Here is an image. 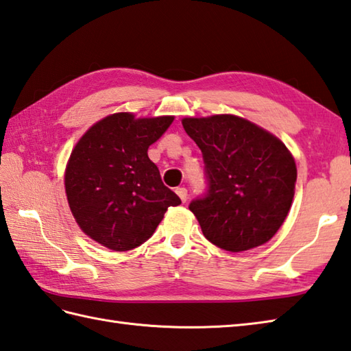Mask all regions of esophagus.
<instances>
[{
	"label": "esophagus",
	"instance_id": "esophagus-1",
	"mask_svg": "<svg viewBox=\"0 0 351 351\" xmlns=\"http://www.w3.org/2000/svg\"><path fill=\"white\" fill-rule=\"evenodd\" d=\"M176 194L180 197V199L183 203H186V199H188V191H186V188H177L176 189Z\"/></svg>",
	"mask_w": 351,
	"mask_h": 351
}]
</instances>
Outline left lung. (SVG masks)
<instances>
[{
    "label": "left lung",
    "mask_w": 351,
    "mask_h": 351,
    "mask_svg": "<svg viewBox=\"0 0 351 351\" xmlns=\"http://www.w3.org/2000/svg\"><path fill=\"white\" fill-rule=\"evenodd\" d=\"M182 124L203 153L209 194L189 210L212 244L232 253L267 244L288 217L295 159L276 134L223 113L186 117Z\"/></svg>",
    "instance_id": "1"
}]
</instances>
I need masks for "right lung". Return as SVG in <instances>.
Instances as JSON below:
<instances>
[{"label": "right lung", "instance_id": "add662e5", "mask_svg": "<svg viewBox=\"0 0 351 351\" xmlns=\"http://www.w3.org/2000/svg\"><path fill=\"white\" fill-rule=\"evenodd\" d=\"M173 121L118 112L78 139L63 182L71 213L90 239L113 252L133 250L154 233L169 206L182 203L148 157Z\"/></svg>", "mask_w": 351, "mask_h": 351}]
</instances>
